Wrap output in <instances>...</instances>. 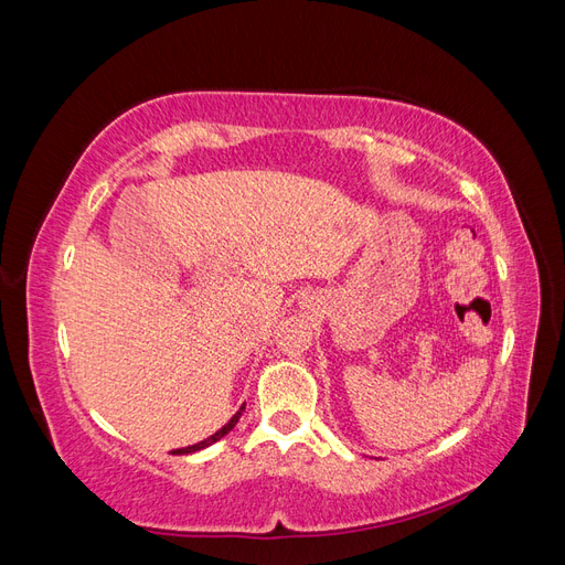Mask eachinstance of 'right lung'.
I'll use <instances>...</instances> for the list:
<instances>
[{"label":"right lung","mask_w":565,"mask_h":565,"mask_svg":"<svg viewBox=\"0 0 565 565\" xmlns=\"http://www.w3.org/2000/svg\"><path fill=\"white\" fill-rule=\"evenodd\" d=\"M245 413V405L241 407V409H237V413L231 417V422L228 424H224V426H221V429L216 431V434H212L210 438H204V440H200V443H195V446H188V448H181L179 452L181 455H188V452H198V450H202V448H210L212 446V443H216V440H221V438H224L231 429H233V426L237 424V419H241V415Z\"/></svg>","instance_id":"obj_1"}]
</instances>
